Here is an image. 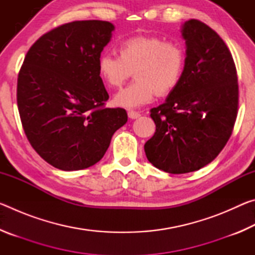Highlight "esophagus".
I'll return each mask as SVG.
<instances>
[{"instance_id":"34e87169","label":"esophagus","mask_w":255,"mask_h":255,"mask_svg":"<svg viewBox=\"0 0 255 255\" xmlns=\"http://www.w3.org/2000/svg\"><path fill=\"white\" fill-rule=\"evenodd\" d=\"M140 116V114L138 111H135V110H129L128 111V117L131 118V119H136Z\"/></svg>"}]
</instances>
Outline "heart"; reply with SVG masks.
Wrapping results in <instances>:
<instances>
[{"label": "heart", "mask_w": 255, "mask_h": 255, "mask_svg": "<svg viewBox=\"0 0 255 255\" xmlns=\"http://www.w3.org/2000/svg\"><path fill=\"white\" fill-rule=\"evenodd\" d=\"M119 57L102 54L98 58V72L112 89L125 84L132 72L136 80L116 94L115 103L135 108L174 91L182 80L187 53L183 45L165 40L155 34H132L118 42Z\"/></svg>", "instance_id": "b5f03b06"}]
</instances>
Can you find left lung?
I'll use <instances>...</instances> for the list:
<instances>
[{
    "label": "left lung",
    "instance_id": "left-lung-1",
    "mask_svg": "<svg viewBox=\"0 0 255 255\" xmlns=\"http://www.w3.org/2000/svg\"><path fill=\"white\" fill-rule=\"evenodd\" d=\"M184 73L162 105L150 109L156 130L145 143L146 157L172 174L201 169L222 152L239 110L234 59L215 30L199 20L183 24Z\"/></svg>",
    "mask_w": 255,
    "mask_h": 255
}]
</instances>
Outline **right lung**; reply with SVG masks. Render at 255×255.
I'll use <instances>...</instances> for the list:
<instances>
[{"label":"right lung","mask_w":255,"mask_h":255,"mask_svg":"<svg viewBox=\"0 0 255 255\" xmlns=\"http://www.w3.org/2000/svg\"><path fill=\"white\" fill-rule=\"evenodd\" d=\"M114 29L108 21H73L42 34L25 55L16 85L21 124L32 148L56 169L94 165L127 123L126 110L106 107L109 94L98 72Z\"/></svg>","instance_id":"add662e5"}]
</instances>
